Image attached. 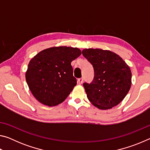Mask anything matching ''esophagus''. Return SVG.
<instances>
[{
    "label": "esophagus",
    "instance_id": "obj_1",
    "mask_svg": "<svg viewBox=\"0 0 150 150\" xmlns=\"http://www.w3.org/2000/svg\"><path fill=\"white\" fill-rule=\"evenodd\" d=\"M83 82V78H79V79H78V80H77V83H79V85L82 84Z\"/></svg>",
    "mask_w": 150,
    "mask_h": 150
}]
</instances>
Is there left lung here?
Instances as JSON below:
<instances>
[{
  "label": "left lung",
  "instance_id": "obj_1",
  "mask_svg": "<svg viewBox=\"0 0 150 150\" xmlns=\"http://www.w3.org/2000/svg\"><path fill=\"white\" fill-rule=\"evenodd\" d=\"M82 54L93 65L94 79L83 83L88 100L101 110L118 105L130 91L132 73L129 66L115 53L101 49H85Z\"/></svg>",
  "mask_w": 150,
  "mask_h": 150
}]
</instances>
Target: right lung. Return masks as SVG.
Wrapping results in <instances>:
<instances>
[{
  "instance_id": "right-lung-1",
  "label": "right lung",
  "mask_w": 150,
  "mask_h": 150,
  "mask_svg": "<svg viewBox=\"0 0 150 150\" xmlns=\"http://www.w3.org/2000/svg\"><path fill=\"white\" fill-rule=\"evenodd\" d=\"M81 54L77 47H53L41 51L30 61L26 80L40 103L54 106L65 100L77 85L71 63Z\"/></svg>"
}]
</instances>
